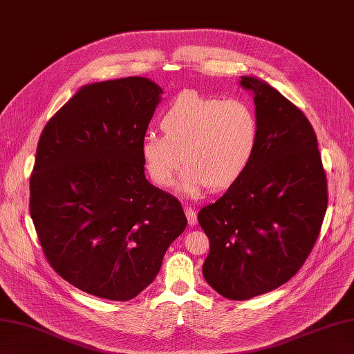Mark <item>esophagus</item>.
Instances as JSON below:
<instances>
[{
	"label": "esophagus",
	"mask_w": 354,
	"mask_h": 354,
	"mask_svg": "<svg viewBox=\"0 0 354 354\" xmlns=\"http://www.w3.org/2000/svg\"><path fill=\"white\" fill-rule=\"evenodd\" d=\"M185 216H187V220H188V225H190V226H194L197 223V214L192 207H185Z\"/></svg>",
	"instance_id": "34e87169"
}]
</instances>
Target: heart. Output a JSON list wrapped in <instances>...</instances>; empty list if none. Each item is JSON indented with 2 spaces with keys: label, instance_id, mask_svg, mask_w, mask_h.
I'll list each match as a JSON object with an SVG mask.
<instances>
[{
  "label": "heart",
  "instance_id": "b5f03b06",
  "mask_svg": "<svg viewBox=\"0 0 354 354\" xmlns=\"http://www.w3.org/2000/svg\"><path fill=\"white\" fill-rule=\"evenodd\" d=\"M162 136L146 134L140 143L143 166L152 183L169 187L180 161L178 190H223L240 178L259 142V118L244 100L184 92L160 120Z\"/></svg>",
  "mask_w": 354,
  "mask_h": 354
}]
</instances>
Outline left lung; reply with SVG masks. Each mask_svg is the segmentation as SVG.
<instances>
[{
    "instance_id": "left-lung-1",
    "label": "left lung",
    "mask_w": 354,
    "mask_h": 354,
    "mask_svg": "<svg viewBox=\"0 0 354 354\" xmlns=\"http://www.w3.org/2000/svg\"><path fill=\"white\" fill-rule=\"evenodd\" d=\"M259 118V142L244 174L199 211L209 238L202 273L229 300L288 282L314 249L327 209V179L310 122L274 87L241 77Z\"/></svg>"
}]
</instances>
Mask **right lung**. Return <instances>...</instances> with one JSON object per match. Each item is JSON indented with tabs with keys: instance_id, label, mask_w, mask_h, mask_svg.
Instances as JSON below:
<instances>
[{
	"instance_id": "1",
	"label": "right lung",
	"mask_w": 354,
	"mask_h": 354,
	"mask_svg": "<svg viewBox=\"0 0 354 354\" xmlns=\"http://www.w3.org/2000/svg\"><path fill=\"white\" fill-rule=\"evenodd\" d=\"M161 93L143 77L84 86L39 138L30 214L40 245L57 274L96 297L134 299L187 226L140 155Z\"/></svg>"
}]
</instances>
